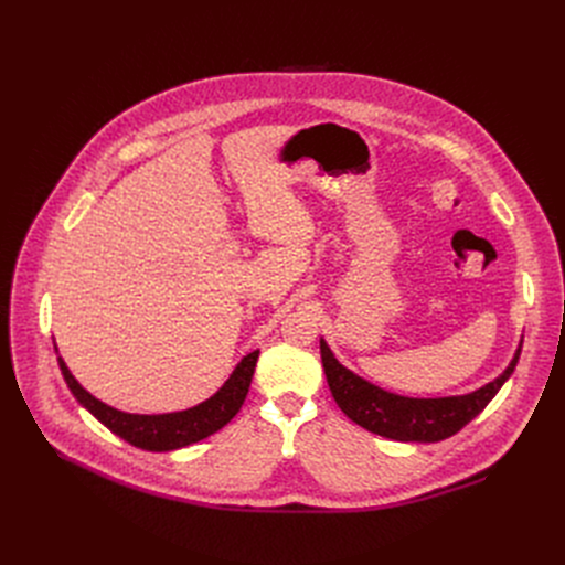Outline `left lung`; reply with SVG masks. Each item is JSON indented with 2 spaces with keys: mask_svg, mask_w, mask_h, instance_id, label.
I'll use <instances>...</instances> for the list:
<instances>
[{
  "mask_svg": "<svg viewBox=\"0 0 565 565\" xmlns=\"http://www.w3.org/2000/svg\"><path fill=\"white\" fill-rule=\"evenodd\" d=\"M522 352V339L511 364L499 377L477 392L439 398H412L377 387L362 375L345 369L320 337V360L330 392L345 417L358 426L396 441H439L456 435L497 396L511 377Z\"/></svg>",
  "mask_w": 565,
  "mask_h": 565,
  "instance_id": "obj_1",
  "label": "left lung"
}]
</instances>
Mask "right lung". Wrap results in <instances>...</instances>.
<instances>
[{
	"label": "right lung",
	"instance_id": "obj_1",
	"mask_svg": "<svg viewBox=\"0 0 565 565\" xmlns=\"http://www.w3.org/2000/svg\"><path fill=\"white\" fill-rule=\"evenodd\" d=\"M258 352L260 350L245 354V358L235 364L228 380L211 398L201 401L194 407L164 412V414H135V412L116 409L82 387V384L75 380V375L71 373V369L66 366V362L62 360L58 350H56L58 354L56 362H58V369H62V375L68 384L71 394L77 398V403L84 409L92 412L105 428H109L114 435L130 441L132 447L143 451H175L217 433L235 417L237 409L243 407L247 398L252 375L258 362Z\"/></svg>",
	"mask_w": 565,
	"mask_h": 565
}]
</instances>
